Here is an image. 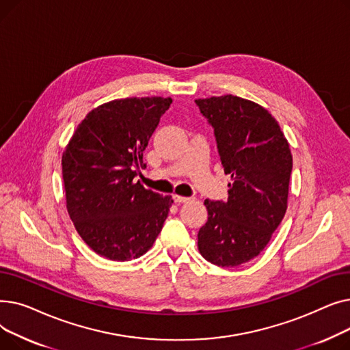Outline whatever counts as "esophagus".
<instances>
[{
  "label": "esophagus",
  "mask_w": 350,
  "mask_h": 350,
  "mask_svg": "<svg viewBox=\"0 0 350 350\" xmlns=\"http://www.w3.org/2000/svg\"><path fill=\"white\" fill-rule=\"evenodd\" d=\"M173 200L176 201V203H187V201L190 200L189 197H183V196H178V194H173Z\"/></svg>",
  "instance_id": "1"
}]
</instances>
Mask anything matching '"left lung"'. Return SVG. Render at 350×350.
Returning a JSON list of instances; mask_svg holds the SVG:
<instances>
[{"mask_svg":"<svg viewBox=\"0 0 350 350\" xmlns=\"http://www.w3.org/2000/svg\"><path fill=\"white\" fill-rule=\"evenodd\" d=\"M214 127L224 173L231 176L227 201L206 200L207 223L198 251L218 267L251 261L269 243L288 207L292 154L278 122L261 105L232 96L197 99Z\"/></svg>","mask_w":350,"mask_h":350,"instance_id":"obj_1","label":"left lung"}]
</instances>
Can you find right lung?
Here are the masks:
<instances>
[{"label": "right lung", "instance_id": "right-lung-1", "mask_svg": "<svg viewBox=\"0 0 350 350\" xmlns=\"http://www.w3.org/2000/svg\"><path fill=\"white\" fill-rule=\"evenodd\" d=\"M172 98H126L103 103L78 124L62 154L68 214L82 240L112 261L149 251L173 198L144 189L143 152Z\"/></svg>", "mask_w": 350, "mask_h": 350}]
</instances>
